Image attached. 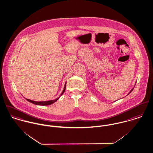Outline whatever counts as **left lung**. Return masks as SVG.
Wrapping results in <instances>:
<instances>
[{"mask_svg": "<svg viewBox=\"0 0 153 153\" xmlns=\"http://www.w3.org/2000/svg\"><path fill=\"white\" fill-rule=\"evenodd\" d=\"M133 89H134V88H133V89H131V91H130V92H129V93H128V94H130V93H131V91H133Z\"/></svg>", "mask_w": 153, "mask_h": 153, "instance_id": "8db88e82", "label": "left lung"}]
</instances>
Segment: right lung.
I'll return each instance as SVG.
<instances>
[{
    "mask_svg": "<svg viewBox=\"0 0 153 153\" xmlns=\"http://www.w3.org/2000/svg\"><path fill=\"white\" fill-rule=\"evenodd\" d=\"M65 89H66V83H65V85H64V90L62 91V92L61 93L60 97L64 94V92H65ZM59 97L56 98L54 100H48V101H42V102H37V101H34V100H31L30 99H26L25 98L27 101L36 105H42V106H46V105H51L53 103H54V102H56V101L59 98Z\"/></svg>",
    "mask_w": 153,
    "mask_h": 153,
    "instance_id": "obj_1",
    "label": "right lung"
}]
</instances>
